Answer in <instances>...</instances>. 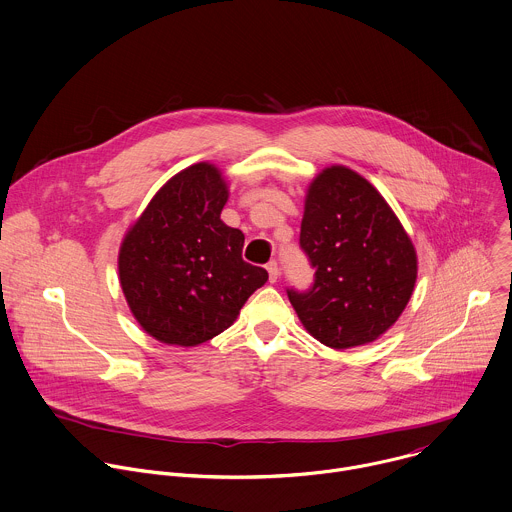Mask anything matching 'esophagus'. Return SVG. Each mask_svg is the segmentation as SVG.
I'll use <instances>...</instances> for the list:
<instances>
[{
	"instance_id": "obj_1",
	"label": "esophagus",
	"mask_w": 512,
	"mask_h": 512,
	"mask_svg": "<svg viewBox=\"0 0 512 512\" xmlns=\"http://www.w3.org/2000/svg\"><path fill=\"white\" fill-rule=\"evenodd\" d=\"M266 270H268V278H270V282H276V280H278V276H280V268H278V262H276V260L268 262Z\"/></svg>"
}]
</instances>
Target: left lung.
Segmentation results:
<instances>
[{"instance_id":"obj_1","label":"left lung","mask_w":512,"mask_h":512,"mask_svg":"<svg viewBox=\"0 0 512 512\" xmlns=\"http://www.w3.org/2000/svg\"><path fill=\"white\" fill-rule=\"evenodd\" d=\"M300 246L316 268L308 292L288 290L302 326L324 346L380 338L404 312L418 274L414 244L382 194L334 164L308 186Z\"/></svg>"}]
</instances>
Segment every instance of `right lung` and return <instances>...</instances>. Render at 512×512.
Masks as SVG:
<instances>
[{
	"label": "right lung",
	"instance_id": "obj_1",
	"mask_svg": "<svg viewBox=\"0 0 512 512\" xmlns=\"http://www.w3.org/2000/svg\"><path fill=\"white\" fill-rule=\"evenodd\" d=\"M230 190L198 162L172 176L124 234L118 272L138 324L170 346H198L234 324L268 272L242 260L244 234L220 220Z\"/></svg>",
	"mask_w": 512,
	"mask_h": 512
}]
</instances>
